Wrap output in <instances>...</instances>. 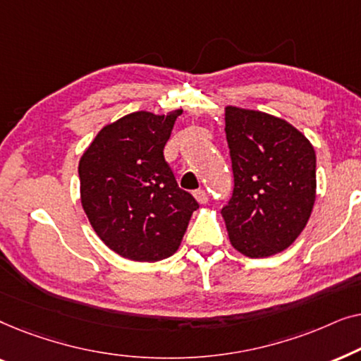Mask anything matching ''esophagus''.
Listing matches in <instances>:
<instances>
[{
  "instance_id": "obj_1",
  "label": "esophagus",
  "mask_w": 361,
  "mask_h": 361,
  "mask_svg": "<svg viewBox=\"0 0 361 361\" xmlns=\"http://www.w3.org/2000/svg\"><path fill=\"white\" fill-rule=\"evenodd\" d=\"M194 197H195V200L199 202L200 205H204V204H207V202H209V195H207V192L204 189L195 190L194 192Z\"/></svg>"
}]
</instances>
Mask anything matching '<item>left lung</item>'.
<instances>
[{"label":"left lung","mask_w":361,"mask_h":361,"mask_svg":"<svg viewBox=\"0 0 361 361\" xmlns=\"http://www.w3.org/2000/svg\"><path fill=\"white\" fill-rule=\"evenodd\" d=\"M233 195L221 209L230 243L248 258H268L298 240L312 214L317 179L312 142L269 113L225 106Z\"/></svg>","instance_id":"left-lung-1"}]
</instances>
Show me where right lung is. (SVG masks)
<instances>
[{
  "mask_svg": "<svg viewBox=\"0 0 361 361\" xmlns=\"http://www.w3.org/2000/svg\"><path fill=\"white\" fill-rule=\"evenodd\" d=\"M180 115L182 108L167 115L135 111L108 123L78 162L82 209L98 238L121 258H169L199 209L164 157Z\"/></svg>",
  "mask_w": 361,
  "mask_h": 361,
  "instance_id": "add662e5",
  "label": "right lung"
}]
</instances>
